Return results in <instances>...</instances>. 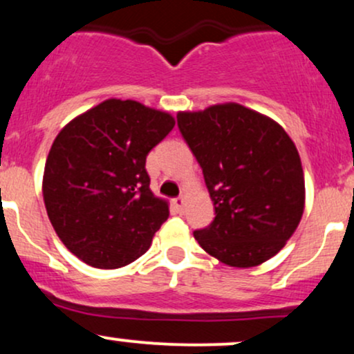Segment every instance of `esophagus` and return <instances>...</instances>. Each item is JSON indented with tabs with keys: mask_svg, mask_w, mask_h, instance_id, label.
Listing matches in <instances>:
<instances>
[{
	"mask_svg": "<svg viewBox=\"0 0 354 354\" xmlns=\"http://www.w3.org/2000/svg\"><path fill=\"white\" fill-rule=\"evenodd\" d=\"M183 205H185V200H183V196H178V198H174V200H173V206H174V209L178 211V213H181V211H183Z\"/></svg>",
	"mask_w": 354,
	"mask_h": 354,
	"instance_id": "34e87169",
	"label": "esophagus"
}]
</instances>
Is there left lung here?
<instances>
[{
	"label": "left lung",
	"instance_id": "obj_1",
	"mask_svg": "<svg viewBox=\"0 0 354 354\" xmlns=\"http://www.w3.org/2000/svg\"><path fill=\"white\" fill-rule=\"evenodd\" d=\"M176 118L216 214L209 226L194 231L196 241L234 268L273 258L304 209L301 160L291 138L271 118L238 103Z\"/></svg>",
	"mask_w": 354,
	"mask_h": 354
}]
</instances>
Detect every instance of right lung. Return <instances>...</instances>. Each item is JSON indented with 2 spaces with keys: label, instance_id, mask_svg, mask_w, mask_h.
<instances>
[{
  "label": "right lung",
  "instance_id": "obj_1",
  "mask_svg": "<svg viewBox=\"0 0 354 354\" xmlns=\"http://www.w3.org/2000/svg\"><path fill=\"white\" fill-rule=\"evenodd\" d=\"M174 118L133 100H106L70 121L48 154L43 198L63 245L89 266L115 270L148 251L168 219L149 189L146 156Z\"/></svg>",
  "mask_w": 354,
  "mask_h": 354
}]
</instances>
